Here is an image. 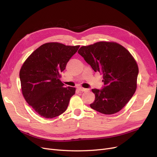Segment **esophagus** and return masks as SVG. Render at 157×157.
<instances>
[{"mask_svg": "<svg viewBox=\"0 0 157 157\" xmlns=\"http://www.w3.org/2000/svg\"><path fill=\"white\" fill-rule=\"evenodd\" d=\"M77 89L78 90H80V91L81 92H86V91H88V89L87 88H82V87H77Z\"/></svg>", "mask_w": 157, "mask_h": 157, "instance_id": "esophagus-1", "label": "esophagus"}]
</instances>
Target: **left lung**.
<instances>
[{
    "label": "left lung",
    "mask_w": 157,
    "mask_h": 157,
    "mask_svg": "<svg viewBox=\"0 0 157 157\" xmlns=\"http://www.w3.org/2000/svg\"><path fill=\"white\" fill-rule=\"evenodd\" d=\"M78 53L95 72L103 75L104 86L92 90L95 100L90 107L105 115L121 111L137 87L139 69L131 54L119 44L110 42L82 46Z\"/></svg>",
    "instance_id": "left-lung-1"
}]
</instances>
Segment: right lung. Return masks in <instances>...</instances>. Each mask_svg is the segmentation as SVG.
I'll use <instances>...</instances> for the list:
<instances>
[{
    "label": "right lung",
    "instance_id": "obj_1",
    "mask_svg": "<svg viewBox=\"0 0 157 157\" xmlns=\"http://www.w3.org/2000/svg\"><path fill=\"white\" fill-rule=\"evenodd\" d=\"M79 47L46 43L33 52L23 64L20 78L23 97L40 116L52 118L67 109L76 89L64 86L60 73Z\"/></svg>",
    "mask_w": 157,
    "mask_h": 157
}]
</instances>
